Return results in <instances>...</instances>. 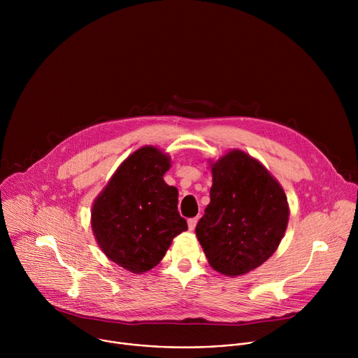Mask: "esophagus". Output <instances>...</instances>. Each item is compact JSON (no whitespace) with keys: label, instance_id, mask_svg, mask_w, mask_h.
Returning <instances> with one entry per match:
<instances>
[{"label":"esophagus","instance_id":"esophagus-1","mask_svg":"<svg viewBox=\"0 0 358 358\" xmlns=\"http://www.w3.org/2000/svg\"><path fill=\"white\" fill-rule=\"evenodd\" d=\"M196 222H198V217H195V218H189V220H188V229H189V231H192V229L195 228Z\"/></svg>","mask_w":358,"mask_h":358}]
</instances>
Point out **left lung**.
<instances>
[{
  "label": "left lung",
  "mask_w": 358,
  "mask_h": 358,
  "mask_svg": "<svg viewBox=\"0 0 358 358\" xmlns=\"http://www.w3.org/2000/svg\"><path fill=\"white\" fill-rule=\"evenodd\" d=\"M210 203L195 234L210 266L225 276H241L266 262L285 236L289 203L268 169L234 148L210 160Z\"/></svg>",
  "instance_id": "1"
}]
</instances>
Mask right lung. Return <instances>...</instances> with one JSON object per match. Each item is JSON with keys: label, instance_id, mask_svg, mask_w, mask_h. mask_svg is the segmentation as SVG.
<instances>
[{"label": "right lung", "instance_id": "obj_1", "mask_svg": "<svg viewBox=\"0 0 358 358\" xmlns=\"http://www.w3.org/2000/svg\"><path fill=\"white\" fill-rule=\"evenodd\" d=\"M171 157L143 145L117 167L92 206L90 225L106 257L131 273L160 264L173 239L187 231L178 189L164 181Z\"/></svg>", "mask_w": 358, "mask_h": 358}]
</instances>
